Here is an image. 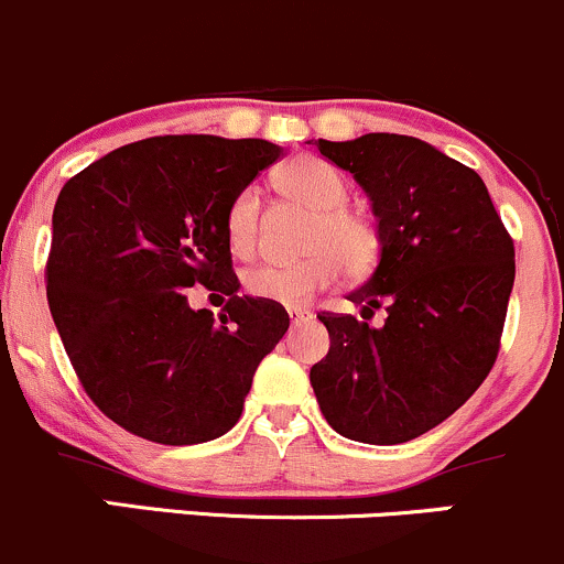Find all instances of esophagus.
<instances>
[{"instance_id":"1","label":"esophagus","mask_w":564,"mask_h":564,"mask_svg":"<svg viewBox=\"0 0 564 564\" xmlns=\"http://www.w3.org/2000/svg\"><path fill=\"white\" fill-rule=\"evenodd\" d=\"M289 318H292V324H302V321H311L313 313L311 311H302V307H286Z\"/></svg>"}]
</instances>
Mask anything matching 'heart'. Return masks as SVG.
<instances>
[{
  "mask_svg": "<svg viewBox=\"0 0 564 564\" xmlns=\"http://www.w3.org/2000/svg\"><path fill=\"white\" fill-rule=\"evenodd\" d=\"M278 184L286 195L315 208V219L307 235V253L300 262H262L246 272V292L257 300L278 302L283 307H302L315 294L337 281L339 268L350 275H361L375 262L377 238L369 221L350 212L348 184L343 173L318 158H296L278 173ZM257 187H243L232 197L225 214V235L232 253L246 257L257 246L259 232Z\"/></svg>",
  "mask_w": 564,
  "mask_h": 564,
  "instance_id": "obj_1",
  "label": "heart"
}]
</instances>
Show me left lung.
Returning <instances> with one entry per match:
<instances>
[{
	"mask_svg": "<svg viewBox=\"0 0 564 564\" xmlns=\"http://www.w3.org/2000/svg\"><path fill=\"white\" fill-rule=\"evenodd\" d=\"M372 200L380 259L348 294L356 315L321 313L329 352L311 369L334 431L401 444L471 399L498 358L513 286V240L476 171L412 135L315 141Z\"/></svg>",
	"mask_w": 564,
	"mask_h": 564,
	"instance_id": "obj_1",
	"label": "left lung"
}]
</instances>
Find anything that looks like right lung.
Listing matches in <instances>:
<instances>
[{"label":"right lung","instance_id":"obj_1","mask_svg":"<svg viewBox=\"0 0 564 564\" xmlns=\"http://www.w3.org/2000/svg\"><path fill=\"white\" fill-rule=\"evenodd\" d=\"M281 158L262 139L154 135L104 154L55 200L47 302L85 393L158 444H200L240 420L259 361L289 329L278 302L238 296L232 197ZM203 282L226 313L192 312Z\"/></svg>","mask_w":564,"mask_h":564}]
</instances>
